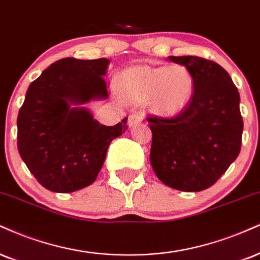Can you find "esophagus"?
<instances>
[{"mask_svg": "<svg viewBox=\"0 0 260 260\" xmlns=\"http://www.w3.org/2000/svg\"><path fill=\"white\" fill-rule=\"evenodd\" d=\"M143 116H144L143 112H140V111L133 112V114L129 115V117H128V126L129 127L136 126L137 123H139V122L143 120Z\"/></svg>", "mask_w": 260, "mask_h": 260, "instance_id": "1", "label": "esophagus"}]
</instances>
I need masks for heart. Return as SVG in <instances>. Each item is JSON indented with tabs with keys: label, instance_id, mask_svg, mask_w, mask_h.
<instances>
[{
	"label": "heart",
	"instance_id": "obj_1",
	"mask_svg": "<svg viewBox=\"0 0 260 260\" xmlns=\"http://www.w3.org/2000/svg\"><path fill=\"white\" fill-rule=\"evenodd\" d=\"M116 86L124 99H149L154 111L164 116L184 110L193 94L192 75L183 65L129 68L116 77Z\"/></svg>",
	"mask_w": 260,
	"mask_h": 260
}]
</instances>
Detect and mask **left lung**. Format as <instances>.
Here are the masks:
<instances>
[{
	"mask_svg": "<svg viewBox=\"0 0 260 260\" xmlns=\"http://www.w3.org/2000/svg\"><path fill=\"white\" fill-rule=\"evenodd\" d=\"M168 59L191 73L193 94L177 116L146 118L152 132L150 162L167 186L201 191L213 185L240 154V94L217 62L196 55Z\"/></svg>",
	"mask_w": 260,
	"mask_h": 260,
	"instance_id": "8db88e82",
	"label": "left lung"
}]
</instances>
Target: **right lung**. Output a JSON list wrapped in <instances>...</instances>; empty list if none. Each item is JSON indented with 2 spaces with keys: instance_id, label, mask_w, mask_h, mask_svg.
<instances>
[{
  "instance_id": "right-lung-1",
  "label": "right lung",
  "mask_w": 260,
  "mask_h": 260,
  "mask_svg": "<svg viewBox=\"0 0 260 260\" xmlns=\"http://www.w3.org/2000/svg\"><path fill=\"white\" fill-rule=\"evenodd\" d=\"M110 60L64 58L53 62L27 88L18 114L20 157L46 189L73 192L90 185L110 143L126 132L127 117L104 126L84 108L108 98L104 76Z\"/></svg>"
}]
</instances>
